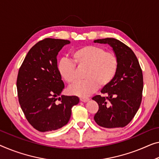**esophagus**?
Masks as SVG:
<instances>
[{
	"instance_id": "esophagus-1",
	"label": "esophagus",
	"mask_w": 159,
	"mask_h": 159,
	"mask_svg": "<svg viewBox=\"0 0 159 159\" xmlns=\"http://www.w3.org/2000/svg\"><path fill=\"white\" fill-rule=\"evenodd\" d=\"M80 101H82V102H87V101H89V98H80Z\"/></svg>"
}]
</instances>
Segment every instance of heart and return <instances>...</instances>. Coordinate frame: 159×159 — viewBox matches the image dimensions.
<instances>
[{
  "mask_svg": "<svg viewBox=\"0 0 159 159\" xmlns=\"http://www.w3.org/2000/svg\"><path fill=\"white\" fill-rule=\"evenodd\" d=\"M72 61L61 59L58 63V70L66 83L72 84L76 81V67H86V80L78 82L68 89L70 93L86 97L98 89L99 84L105 86L109 84L117 74L118 56L114 52L106 51L102 46H86L75 50L71 53Z\"/></svg>",
  "mask_w": 159,
  "mask_h": 159,
  "instance_id": "obj_1",
  "label": "heart"
}]
</instances>
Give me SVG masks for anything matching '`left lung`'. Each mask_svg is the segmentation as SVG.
Masks as SVG:
<instances>
[{
  "mask_svg": "<svg viewBox=\"0 0 159 159\" xmlns=\"http://www.w3.org/2000/svg\"><path fill=\"white\" fill-rule=\"evenodd\" d=\"M94 42L109 44L119 62L114 79L101 90L107 97L96 95L92 98L99 107L94 120L103 128H123L131 121L140 107L143 88L141 68L134 51L124 43L112 38Z\"/></svg>",
  "mask_w": 159,
  "mask_h": 159,
  "instance_id": "left-lung-1",
  "label": "left lung"
}]
</instances>
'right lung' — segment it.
Returning a JSON list of instances; mask_svg holds the SVG:
<instances>
[{"label":"right lung","mask_w":159,"mask_h":159,"mask_svg":"<svg viewBox=\"0 0 159 159\" xmlns=\"http://www.w3.org/2000/svg\"><path fill=\"white\" fill-rule=\"evenodd\" d=\"M68 43V40L50 38L40 41L30 49L19 68V103L29 124L41 132L55 131L67 124L72 107L79 103L75 96L58 98L65 86L57 67V56Z\"/></svg>","instance_id":"obj_1"}]
</instances>
